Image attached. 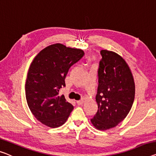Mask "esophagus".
<instances>
[{
	"label": "esophagus",
	"instance_id": "1",
	"mask_svg": "<svg viewBox=\"0 0 156 156\" xmlns=\"http://www.w3.org/2000/svg\"><path fill=\"white\" fill-rule=\"evenodd\" d=\"M83 100H78V101H76V103H77L78 105H81V104H83Z\"/></svg>",
	"mask_w": 156,
	"mask_h": 156
}]
</instances>
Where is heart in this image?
Returning a JSON list of instances; mask_svg holds the SVG:
<instances>
[{
  "mask_svg": "<svg viewBox=\"0 0 156 156\" xmlns=\"http://www.w3.org/2000/svg\"><path fill=\"white\" fill-rule=\"evenodd\" d=\"M94 59V57H92L91 58H90L89 60H92V59Z\"/></svg>",
  "mask_w": 156,
  "mask_h": 156,
  "instance_id": "b5f03b06",
  "label": "heart"
}]
</instances>
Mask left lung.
<instances>
[{"label": "left lung", "mask_w": 156, "mask_h": 156, "mask_svg": "<svg viewBox=\"0 0 156 156\" xmlns=\"http://www.w3.org/2000/svg\"><path fill=\"white\" fill-rule=\"evenodd\" d=\"M96 96L98 111L91 122L99 130L113 128L128 114L134 99L135 84L128 64L113 51L101 50Z\"/></svg>", "instance_id": "left-lung-1"}]
</instances>
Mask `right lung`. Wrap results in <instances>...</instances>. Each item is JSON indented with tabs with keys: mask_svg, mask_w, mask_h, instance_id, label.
I'll return each mask as SVG.
<instances>
[{
	"mask_svg": "<svg viewBox=\"0 0 156 156\" xmlns=\"http://www.w3.org/2000/svg\"><path fill=\"white\" fill-rule=\"evenodd\" d=\"M84 55L81 49L55 43L43 49L30 65L25 84L29 108L38 121L49 127L62 126L73 106L59 90L65 85L70 67Z\"/></svg>",
	"mask_w": 156,
	"mask_h": 156,
	"instance_id": "1",
	"label": "right lung"
}]
</instances>
